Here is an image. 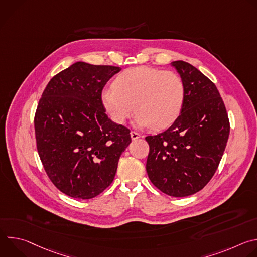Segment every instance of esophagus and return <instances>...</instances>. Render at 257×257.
<instances>
[{
	"label": "esophagus",
	"instance_id": "esophagus-1",
	"mask_svg": "<svg viewBox=\"0 0 257 257\" xmlns=\"http://www.w3.org/2000/svg\"><path fill=\"white\" fill-rule=\"evenodd\" d=\"M130 135H131V138H132L133 140H135V139L141 137V135H140L138 132H136V131H131V132H130Z\"/></svg>",
	"mask_w": 257,
	"mask_h": 257
}]
</instances>
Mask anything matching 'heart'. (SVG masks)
Here are the masks:
<instances>
[{
  "label": "heart",
  "instance_id": "1",
  "mask_svg": "<svg viewBox=\"0 0 257 257\" xmlns=\"http://www.w3.org/2000/svg\"><path fill=\"white\" fill-rule=\"evenodd\" d=\"M113 87L102 91L101 100L118 124H123L135 109L137 126L166 128L178 117L184 98V87L177 74L151 67L125 70Z\"/></svg>",
  "mask_w": 257,
  "mask_h": 257
}]
</instances>
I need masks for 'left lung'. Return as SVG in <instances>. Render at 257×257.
<instances>
[{"instance_id": "obj_1", "label": "left lung", "mask_w": 257, "mask_h": 257, "mask_svg": "<svg viewBox=\"0 0 257 257\" xmlns=\"http://www.w3.org/2000/svg\"><path fill=\"white\" fill-rule=\"evenodd\" d=\"M184 87L181 114L166 131L146 136V172L153 184L174 197L201 190L214 175L230 134V121L214 83L191 64L175 61Z\"/></svg>"}]
</instances>
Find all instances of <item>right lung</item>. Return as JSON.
Wrapping results in <instances>:
<instances>
[{"instance_id":"1","label":"right lung","mask_w":257,"mask_h":257,"mask_svg":"<svg viewBox=\"0 0 257 257\" xmlns=\"http://www.w3.org/2000/svg\"><path fill=\"white\" fill-rule=\"evenodd\" d=\"M120 70L76 62L51 79L36 107L39 156L53 184L70 197L90 199L111 185L131 142L130 130L107 118L101 100Z\"/></svg>"}]
</instances>
